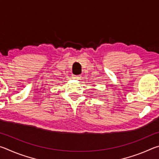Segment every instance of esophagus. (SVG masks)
Segmentation results:
<instances>
[{"label": "esophagus", "mask_w": 159, "mask_h": 159, "mask_svg": "<svg viewBox=\"0 0 159 159\" xmlns=\"http://www.w3.org/2000/svg\"><path fill=\"white\" fill-rule=\"evenodd\" d=\"M72 77H73V79H80V76H77V75H72Z\"/></svg>", "instance_id": "esophagus-1"}]
</instances>
